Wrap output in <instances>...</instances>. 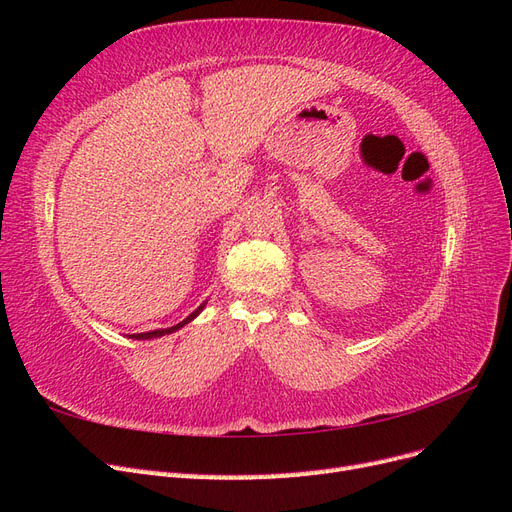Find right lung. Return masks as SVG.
Listing matches in <instances>:
<instances>
[{"label": "right lung", "mask_w": 512, "mask_h": 512, "mask_svg": "<svg viewBox=\"0 0 512 512\" xmlns=\"http://www.w3.org/2000/svg\"><path fill=\"white\" fill-rule=\"evenodd\" d=\"M203 307H205V303L200 305L198 309H194V312H192L188 318L181 320L179 324H175V327H170V329H158V331H149V333H134V335H132V339H151V337H162V335H168V333H175V331H179V329L183 327V324H188L190 320H194L200 312H203Z\"/></svg>", "instance_id": "right-lung-1"}]
</instances>
